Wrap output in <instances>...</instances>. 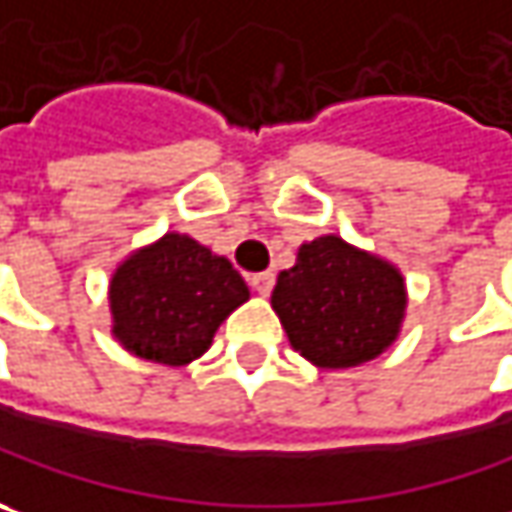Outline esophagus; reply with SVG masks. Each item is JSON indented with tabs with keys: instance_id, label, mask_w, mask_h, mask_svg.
<instances>
[{
	"instance_id": "esophagus-1",
	"label": "esophagus",
	"mask_w": 512,
	"mask_h": 512,
	"mask_svg": "<svg viewBox=\"0 0 512 512\" xmlns=\"http://www.w3.org/2000/svg\"><path fill=\"white\" fill-rule=\"evenodd\" d=\"M249 283H252V289H257L260 295H269L275 289V275L272 272H257V275L249 278Z\"/></svg>"
}]
</instances>
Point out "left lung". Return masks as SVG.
Wrapping results in <instances>:
<instances>
[{
	"mask_svg": "<svg viewBox=\"0 0 512 512\" xmlns=\"http://www.w3.org/2000/svg\"><path fill=\"white\" fill-rule=\"evenodd\" d=\"M272 306L303 358L326 369L358 367L381 355L404 318V278L335 234L303 243L298 263L278 275Z\"/></svg>",
	"mask_w": 512,
	"mask_h": 512,
	"instance_id": "8db88e82",
	"label": "left lung"
}]
</instances>
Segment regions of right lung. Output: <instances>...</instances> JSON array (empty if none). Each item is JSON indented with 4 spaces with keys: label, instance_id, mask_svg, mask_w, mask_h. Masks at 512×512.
Listing matches in <instances>:
<instances>
[{
    "label": "right lung",
    "instance_id": "obj_1",
    "mask_svg": "<svg viewBox=\"0 0 512 512\" xmlns=\"http://www.w3.org/2000/svg\"><path fill=\"white\" fill-rule=\"evenodd\" d=\"M243 300L249 289L232 263L186 234H166L111 278L114 335L128 352L168 367L203 355Z\"/></svg>",
    "mask_w": 512,
    "mask_h": 512
}]
</instances>
